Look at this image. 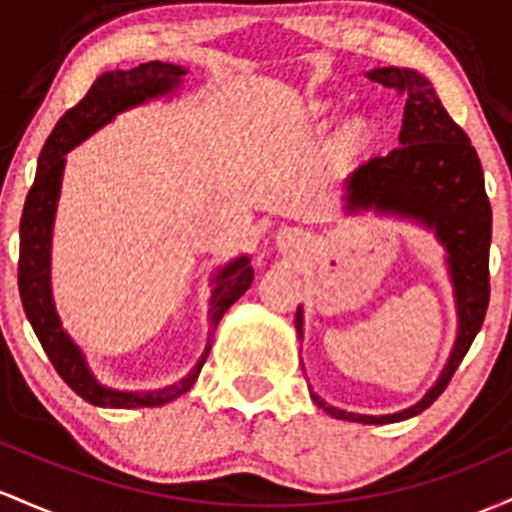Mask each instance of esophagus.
I'll return each mask as SVG.
<instances>
[{
    "label": "esophagus",
    "instance_id": "34e87169",
    "mask_svg": "<svg viewBox=\"0 0 512 512\" xmlns=\"http://www.w3.org/2000/svg\"><path fill=\"white\" fill-rule=\"evenodd\" d=\"M300 239V234H292V237H287V241H297Z\"/></svg>",
    "mask_w": 512,
    "mask_h": 512
}]
</instances>
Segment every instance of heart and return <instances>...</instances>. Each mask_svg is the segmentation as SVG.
<instances>
[{
	"label": "heart",
	"instance_id": "b5f03b06",
	"mask_svg": "<svg viewBox=\"0 0 512 512\" xmlns=\"http://www.w3.org/2000/svg\"><path fill=\"white\" fill-rule=\"evenodd\" d=\"M350 135H353V137H360V135H363V132H365V128H363V123H353V125H350Z\"/></svg>",
	"mask_w": 512,
	"mask_h": 512
}]
</instances>
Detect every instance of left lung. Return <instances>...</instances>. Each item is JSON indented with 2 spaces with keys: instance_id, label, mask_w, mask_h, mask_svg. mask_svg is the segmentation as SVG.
<instances>
[{
  "instance_id": "obj_1",
  "label": "left lung",
  "mask_w": 512,
  "mask_h": 512,
  "mask_svg": "<svg viewBox=\"0 0 512 512\" xmlns=\"http://www.w3.org/2000/svg\"><path fill=\"white\" fill-rule=\"evenodd\" d=\"M372 82L394 89L404 96V123L399 147L384 157H372L360 164L346 181L350 210L377 208L394 215H406L433 227L450 254V273L455 283L459 336L450 363L442 370L438 384L411 409L392 416H360L317 401L333 418L353 423L406 421L426 411L445 392L459 363L484 324L491 285H488V249H491V203L484 186V169L479 154L430 86L426 77L413 70L380 67L367 72ZM297 333L302 338V309L295 314Z\"/></svg>"
}]
</instances>
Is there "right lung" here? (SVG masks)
<instances>
[{
  "mask_svg": "<svg viewBox=\"0 0 512 512\" xmlns=\"http://www.w3.org/2000/svg\"><path fill=\"white\" fill-rule=\"evenodd\" d=\"M183 67L169 65V62H145L132 70L106 72L91 84L86 96L77 106L65 113L45 140L43 152L38 157L36 181L26 195L24 215H21V246H19V292L24 302V312L36 331L40 346L48 353L50 363L70 387L82 396L84 401L106 409H140V406H162L174 401L176 396L186 394L198 380L200 367L205 365L210 353V343L195 367L181 382L169 384L154 392H116V389L101 387L86 370L82 353L74 346L60 319H57L53 300H50V234H53V217L57 193H60V176L65 166V154L79 142L86 140L116 113L137 103L166 94L179 84ZM217 287L210 300V326L217 329L222 314L249 290L254 283V268L249 261L229 263L217 275Z\"/></svg>",
  "mask_w": 512,
  "mask_h": 512,
  "instance_id": "obj_1",
  "label": "right lung"
}]
</instances>
